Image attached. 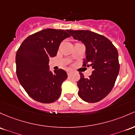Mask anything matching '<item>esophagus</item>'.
<instances>
[{
  "label": "esophagus",
  "mask_w": 135,
  "mask_h": 135,
  "mask_svg": "<svg viewBox=\"0 0 135 135\" xmlns=\"http://www.w3.org/2000/svg\"><path fill=\"white\" fill-rule=\"evenodd\" d=\"M71 74H72V71H70V70L67 71V75H68V76H70V75H71Z\"/></svg>",
  "instance_id": "obj_1"
}]
</instances>
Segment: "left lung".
<instances>
[{"label":"left lung","instance_id":"1","mask_svg":"<svg viewBox=\"0 0 135 135\" xmlns=\"http://www.w3.org/2000/svg\"><path fill=\"white\" fill-rule=\"evenodd\" d=\"M74 39L85 46L84 66H91L93 71L88 78L79 73L77 82L78 95L88 103H97L112 91L119 72L118 54L116 47L103 35L88 30H66ZM88 64V65H86Z\"/></svg>","mask_w":135,"mask_h":135}]
</instances>
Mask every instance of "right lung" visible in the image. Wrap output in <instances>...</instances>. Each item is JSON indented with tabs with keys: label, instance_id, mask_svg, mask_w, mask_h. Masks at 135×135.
Masks as SVG:
<instances>
[{
	"label": "right lung",
	"instance_id": "right-lung-1",
	"mask_svg": "<svg viewBox=\"0 0 135 135\" xmlns=\"http://www.w3.org/2000/svg\"><path fill=\"white\" fill-rule=\"evenodd\" d=\"M70 36L63 29H45L28 36L18 49V79L34 100L51 103L60 97L61 84L67 79V74L62 69L52 72L49 62L50 57L56 56L61 41Z\"/></svg>",
	"mask_w": 135,
	"mask_h": 135
}]
</instances>
